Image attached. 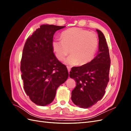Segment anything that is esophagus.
Masks as SVG:
<instances>
[{"mask_svg":"<svg viewBox=\"0 0 131 131\" xmlns=\"http://www.w3.org/2000/svg\"><path fill=\"white\" fill-rule=\"evenodd\" d=\"M67 69H68V73H69L70 71V67H68V66H67Z\"/></svg>","mask_w":131,"mask_h":131,"instance_id":"obj_1","label":"esophagus"}]
</instances>
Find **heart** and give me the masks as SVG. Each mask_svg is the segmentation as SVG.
I'll use <instances>...</instances> for the list:
<instances>
[{
    "label": "heart",
    "instance_id": "heart-1",
    "mask_svg": "<svg viewBox=\"0 0 131 131\" xmlns=\"http://www.w3.org/2000/svg\"><path fill=\"white\" fill-rule=\"evenodd\" d=\"M62 40L54 39L52 47L55 56L62 61L70 52L72 55L66 60L67 64L82 66L94 58L98 45V37L94 31L74 27L61 34Z\"/></svg>",
    "mask_w": 131,
    "mask_h": 131
}]
</instances>
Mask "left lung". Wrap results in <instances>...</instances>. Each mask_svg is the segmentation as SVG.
<instances>
[{"mask_svg": "<svg viewBox=\"0 0 131 131\" xmlns=\"http://www.w3.org/2000/svg\"><path fill=\"white\" fill-rule=\"evenodd\" d=\"M97 31L99 38L97 56L88 64L73 67L69 74L77 83L71 98L75 105L82 108H89L101 100L109 81L108 46L104 34L100 30Z\"/></svg>", "mask_w": 131, "mask_h": 131, "instance_id": "left-lung-1", "label": "left lung"}]
</instances>
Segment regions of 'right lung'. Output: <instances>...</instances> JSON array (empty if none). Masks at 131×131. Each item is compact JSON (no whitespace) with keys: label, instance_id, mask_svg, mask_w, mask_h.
<instances>
[{"label":"right lung","instance_id":"1","mask_svg":"<svg viewBox=\"0 0 131 131\" xmlns=\"http://www.w3.org/2000/svg\"><path fill=\"white\" fill-rule=\"evenodd\" d=\"M65 26L43 25L27 39L21 61V78L27 96L35 104L52 102L58 87L68 78L65 65L53 52L54 33Z\"/></svg>","mask_w":131,"mask_h":131}]
</instances>
